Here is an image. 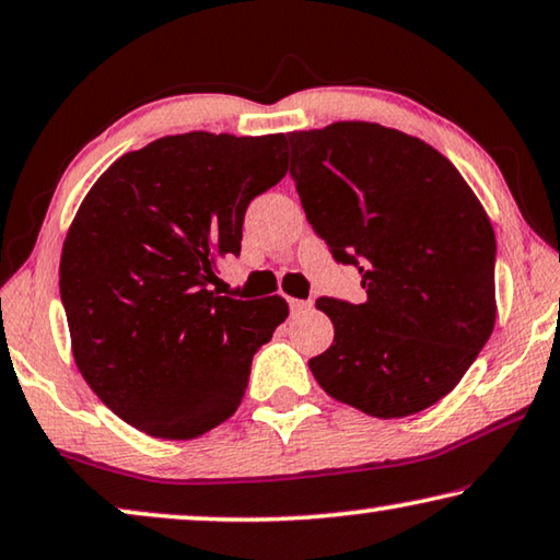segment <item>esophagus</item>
Masks as SVG:
<instances>
[{
    "label": "esophagus",
    "mask_w": 560,
    "mask_h": 560,
    "mask_svg": "<svg viewBox=\"0 0 560 560\" xmlns=\"http://www.w3.org/2000/svg\"><path fill=\"white\" fill-rule=\"evenodd\" d=\"M313 307L311 300H290V311H293V315H300V313H307Z\"/></svg>",
    "instance_id": "obj_1"
}]
</instances>
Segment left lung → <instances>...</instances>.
Instances as JSON below:
<instances>
[{"mask_svg":"<svg viewBox=\"0 0 560 560\" xmlns=\"http://www.w3.org/2000/svg\"><path fill=\"white\" fill-rule=\"evenodd\" d=\"M307 222L366 300H315L334 343L323 392L378 419L424 411L459 384L495 328V232L440 151L363 120L288 133Z\"/></svg>","mask_w":560,"mask_h":560,"instance_id":"left-lung-1","label":"left lung"}]
</instances>
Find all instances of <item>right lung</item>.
Returning <instances> with one entry per match:
<instances>
[{"instance_id":"obj_1","label":"right lung","mask_w":560,"mask_h":560,"mask_svg":"<svg viewBox=\"0 0 560 560\" xmlns=\"http://www.w3.org/2000/svg\"><path fill=\"white\" fill-rule=\"evenodd\" d=\"M285 172L282 133L191 131L124 153L88 191L62 245L60 298L78 371L113 415L194 440L237 411L288 303L209 282L240 255L249 201Z\"/></svg>"}]
</instances>
